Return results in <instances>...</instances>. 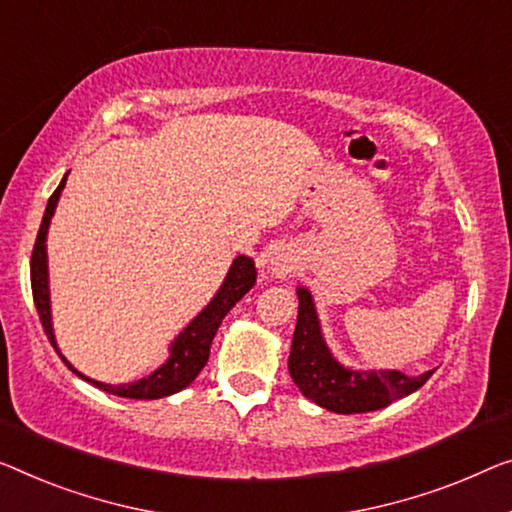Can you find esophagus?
Here are the masks:
<instances>
[{
	"label": "esophagus",
	"instance_id": "34e87169",
	"mask_svg": "<svg viewBox=\"0 0 512 512\" xmlns=\"http://www.w3.org/2000/svg\"><path fill=\"white\" fill-rule=\"evenodd\" d=\"M271 264H273V271H276V273H282V271H289V269H287V266L280 262V259H276V262H271Z\"/></svg>",
	"mask_w": 512,
	"mask_h": 512
}]
</instances>
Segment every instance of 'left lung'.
Masks as SVG:
<instances>
[{
    "label": "left lung",
    "mask_w": 512,
    "mask_h": 512,
    "mask_svg": "<svg viewBox=\"0 0 512 512\" xmlns=\"http://www.w3.org/2000/svg\"><path fill=\"white\" fill-rule=\"evenodd\" d=\"M299 294V317L289 352V375L305 398L335 414H365L384 409L421 388L434 370L421 377H407L398 370L356 372L347 370L331 356L324 345L315 305L308 289H296Z\"/></svg>",
    "instance_id": "1"
}]
</instances>
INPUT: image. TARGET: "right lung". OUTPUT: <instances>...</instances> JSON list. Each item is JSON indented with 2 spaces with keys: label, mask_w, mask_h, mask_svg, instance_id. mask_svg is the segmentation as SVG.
Returning <instances> with one entry per match:
<instances>
[{
  "label": "right lung",
  "mask_w": 512,
  "mask_h": 512,
  "mask_svg": "<svg viewBox=\"0 0 512 512\" xmlns=\"http://www.w3.org/2000/svg\"><path fill=\"white\" fill-rule=\"evenodd\" d=\"M66 186V177L61 179L55 193L50 195L48 207H45L41 227H38L36 234V243L32 250V294H34V303L38 310V317H41L43 331L48 335L50 345L57 349L55 342V333H52V324H50V292H48V255H45V236H48V225L52 213H55L57 200L61 195V188ZM257 280V271H255V262L246 255H239L234 259L230 273L220 287V292L213 296V301L204 308L193 324L183 331L177 342L172 345V354L170 361L149 375L147 379L135 381V384H121V386H112V384H101V381L87 379L85 375H80L78 370L73 368L71 363L66 361L64 356L59 354L61 361H64L68 368H71L75 375L82 377L89 384H94L101 388V391L110 393V395H119V398H131V400H158L165 398V395L179 393L181 388H186L190 381H193L200 370L207 365L209 361V352H211V342L213 335H216L218 326L223 324V319L227 312H230L236 303H239L243 296L250 292V287L255 285Z\"/></svg>",
  "instance_id": "obj_1"
}]
</instances>
